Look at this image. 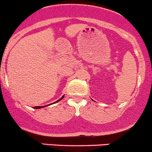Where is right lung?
<instances>
[{
    "instance_id": "add662e5",
    "label": "right lung",
    "mask_w": 152,
    "mask_h": 152,
    "mask_svg": "<svg viewBox=\"0 0 152 152\" xmlns=\"http://www.w3.org/2000/svg\"><path fill=\"white\" fill-rule=\"evenodd\" d=\"M63 97H64V96H63V97H62V98H61V99H59V100L58 101H57V102H55V103H57V102H60V100H62V99H63ZM44 107H46V106H44ZM43 107V106H37V107H34V109H39V108H42V107Z\"/></svg>"
}]
</instances>
